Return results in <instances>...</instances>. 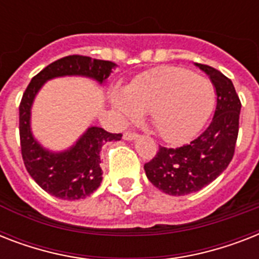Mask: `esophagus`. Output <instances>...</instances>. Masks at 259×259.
I'll list each match as a JSON object with an SVG mask.
<instances>
[{
    "label": "esophagus",
    "instance_id": "1",
    "mask_svg": "<svg viewBox=\"0 0 259 259\" xmlns=\"http://www.w3.org/2000/svg\"><path fill=\"white\" fill-rule=\"evenodd\" d=\"M138 134L136 133V132H126L125 134H123V138L125 140H127V141H132V140H134V138L137 137Z\"/></svg>",
    "mask_w": 259,
    "mask_h": 259
}]
</instances>
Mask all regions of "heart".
I'll use <instances>...</instances> for the list:
<instances>
[{
  "label": "heart",
  "mask_w": 259,
  "mask_h": 259,
  "mask_svg": "<svg viewBox=\"0 0 259 259\" xmlns=\"http://www.w3.org/2000/svg\"><path fill=\"white\" fill-rule=\"evenodd\" d=\"M215 93L208 79L179 67H162L138 76L125 91L114 94L113 105L123 123L152 113L164 140L177 142L195 133L212 109Z\"/></svg>",
  "instance_id": "1"
}]
</instances>
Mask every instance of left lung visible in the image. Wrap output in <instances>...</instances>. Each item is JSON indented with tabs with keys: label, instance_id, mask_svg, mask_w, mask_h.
Returning <instances> with one entry per match:
<instances>
[{
	"label": "left lung",
	"instance_id": "8db88e82",
	"mask_svg": "<svg viewBox=\"0 0 259 259\" xmlns=\"http://www.w3.org/2000/svg\"><path fill=\"white\" fill-rule=\"evenodd\" d=\"M208 75L217 91V107L209 125L200 136L179 148L158 146L149 162L146 177L162 192L183 196L196 192L213 181L234 157L241 101L231 79L213 67L196 64Z\"/></svg>",
	"mask_w": 259,
	"mask_h": 259
}]
</instances>
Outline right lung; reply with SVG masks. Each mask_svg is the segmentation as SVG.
I'll return each instance as SVG.
<instances>
[{"label":"right lung","instance_id":"add662e5","mask_svg":"<svg viewBox=\"0 0 259 259\" xmlns=\"http://www.w3.org/2000/svg\"><path fill=\"white\" fill-rule=\"evenodd\" d=\"M115 64L82 55H70L51 63L32 78L20 102V146L25 168L30 177L46 192L63 200H78L90 196L101 185L102 145L119 141L122 134L90 127L70 150L51 153L42 149L30 133V107L36 94L47 80L66 75H82L103 83Z\"/></svg>","mask_w":259,"mask_h":259}]
</instances>
